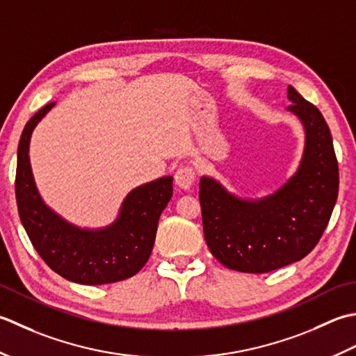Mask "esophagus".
<instances>
[{
    "label": "esophagus",
    "instance_id": "obj_1",
    "mask_svg": "<svg viewBox=\"0 0 356 356\" xmlns=\"http://www.w3.org/2000/svg\"><path fill=\"white\" fill-rule=\"evenodd\" d=\"M195 183V172L192 168L188 165H184V168H179L175 172V184L179 188H184V191H188Z\"/></svg>",
    "mask_w": 356,
    "mask_h": 356
}]
</instances>
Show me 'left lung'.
Here are the masks:
<instances>
[{"label":"left lung","instance_id":"1","mask_svg":"<svg viewBox=\"0 0 356 356\" xmlns=\"http://www.w3.org/2000/svg\"><path fill=\"white\" fill-rule=\"evenodd\" d=\"M287 107L304 127L298 170L278 191L243 200L218 181L201 177L204 238L227 269L267 273L302 259L327 227L338 198V161L327 122L318 108L287 87Z\"/></svg>","mask_w":356,"mask_h":356}]
</instances>
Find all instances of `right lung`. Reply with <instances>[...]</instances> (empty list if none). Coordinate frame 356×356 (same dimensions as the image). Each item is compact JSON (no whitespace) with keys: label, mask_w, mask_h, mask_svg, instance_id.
I'll list each match as a JSON object with an SVG mask.
<instances>
[{"label":"right lung","mask_w":356,"mask_h":356,"mask_svg":"<svg viewBox=\"0 0 356 356\" xmlns=\"http://www.w3.org/2000/svg\"><path fill=\"white\" fill-rule=\"evenodd\" d=\"M54 106L50 103L40 108L21 134L15 178L21 222L35 250L63 278L99 286L134 277L154 249L158 220L173 193V178H158L129 192L111 226L81 229L70 224L42 201L29 158L33 129Z\"/></svg>","instance_id":"right-lung-1"}]
</instances>
